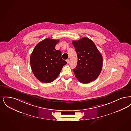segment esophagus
Masks as SVG:
<instances>
[{
  "instance_id": "34e87169",
  "label": "esophagus",
  "mask_w": 131,
  "mask_h": 131,
  "mask_svg": "<svg viewBox=\"0 0 131 131\" xmlns=\"http://www.w3.org/2000/svg\"><path fill=\"white\" fill-rule=\"evenodd\" d=\"M67 62L68 63H69V59H68V60H67Z\"/></svg>"
}]
</instances>
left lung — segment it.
Returning <instances> with one entry per match:
<instances>
[{
    "label": "left lung",
    "instance_id": "obj_1",
    "mask_svg": "<svg viewBox=\"0 0 131 131\" xmlns=\"http://www.w3.org/2000/svg\"><path fill=\"white\" fill-rule=\"evenodd\" d=\"M72 44L78 57L77 65L73 69L75 77L83 84L96 80L102 70L103 58L95 45L86 37L73 40Z\"/></svg>",
    "mask_w": 131,
    "mask_h": 131
}]
</instances>
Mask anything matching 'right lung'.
<instances>
[{"label":"right lung","mask_w":131,"mask_h":131,"mask_svg":"<svg viewBox=\"0 0 131 131\" xmlns=\"http://www.w3.org/2000/svg\"><path fill=\"white\" fill-rule=\"evenodd\" d=\"M59 40L47 38L40 41L30 56L31 67L35 76L40 82L49 83L56 79L67 62L62 52L55 49Z\"/></svg>","instance_id":"right-lung-1"}]
</instances>
